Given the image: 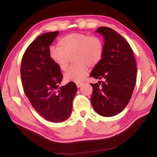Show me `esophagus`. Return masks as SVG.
<instances>
[{
    "instance_id": "obj_1",
    "label": "esophagus",
    "mask_w": 157,
    "mask_h": 157,
    "mask_svg": "<svg viewBox=\"0 0 157 157\" xmlns=\"http://www.w3.org/2000/svg\"><path fill=\"white\" fill-rule=\"evenodd\" d=\"M76 85L78 88H80L82 85H83V82H76Z\"/></svg>"
}]
</instances>
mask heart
Masks as SVG:
<instances>
[{
	"label": "heart",
	"mask_w": 157,
	"mask_h": 157,
	"mask_svg": "<svg viewBox=\"0 0 157 157\" xmlns=\"http://www.w3.org/2000/svg\"><path fill=\"white\" fill-rule=\"evenodd\" d=\"M58 45L50 48V59L62 71L67 69L70 57L74 62L64 74L66 81H82L88 73V66H96L104 54V43L97 35L71 33L61 38Z\"/></svg>",
	"instance_id": "heart-1"
}]
</instances>
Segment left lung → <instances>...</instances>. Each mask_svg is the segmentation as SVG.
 Returning a JSON list of instances; mask_svg holds the SVG:
<instances>
[{"label": "left lung", "instance_id": "8db88e82", "mask_svg": "<svg viewBox=\"0 0 157 157\" xmlns=\"http://www.w3.org/2000/svg\"><path fill=\"white\" fill-rule=\"evenodd\" d=\"M97 33L105 38L104 54L90 76L105 82L91 84V102L98 113L115 116L128 105L136 79V59L125 39L113 29L98 28Z\"/></svg>", "mask_w": 157, "mask_h": 157}]
</instances>
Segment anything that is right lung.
<instances>
[{
    "label": "right lung",
    "instance_id": "add662e5",
    "mask_svg": "<svg viewBox=\"0 0 157 157\" xmlns=\"http://www.w3.org/2000/svg\"><path fill=\"white\" fill-rule=\"evenodd\" d=\"M58 34L59 31H55L37 37L25 50L21 66L23 91L32 106L54 123L68 118L78 90L73 82L58 88L63 75L49 56L50 46Z\"/></svg>",
    "mask_w": 157,
    "mask_h": 157
}]
</instances>
